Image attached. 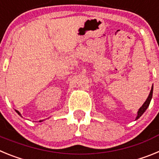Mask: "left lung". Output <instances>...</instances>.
Masks as SVG:
<instances>
[{"mask_svg": "<svg viewBox=\"0 0 159 159\" xmlns=\"http://www.w3.org/2000/svg\"><path fill=\"white\" fill-rule=\"evenodd\" d=\"M152 95H153V86H152V88H151V92H150V94H149L147 100H146L145 102L143 103V106L139 108V110L138 111V115H137V117H136V119H138L139 118L141 117L142 115H143V114L146 111V110L147 109V107H149V105H150V102H151V99H152Z\"/></svg>", "mask_w": 159, "mask_h": 159, "instance_id": "obj_1", "label": "left lung"}]
</instances>
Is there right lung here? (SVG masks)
I'll return each mask as SVG.
<instances>
[{
  "mask_svg": "<svg viewBox=\"0 0 159 159\" xmlns=\"http://www.w3.org/2000/svg\"><path fill=\"white\" fill-rule=\"evenodd\" d=\"M16 113H17L18 115H19V116H21V115H20V112L18 111H16ZM40 122H41V121H40Z\"/></svg>",
  "mask_w": 159,
  "mask_h": 159,
  "instance_id": "right-lung-1",
  "label": "right lung"
}]
</instances>
